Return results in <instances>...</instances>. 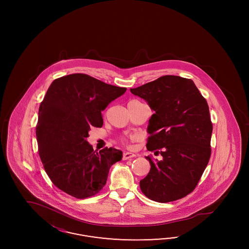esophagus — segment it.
Returning <instances> with one entry per match:
<instances>
[{"label":"esophagus","mask_w":249,"mask_h":249,"mask_svg":"<svg viewBox=\"0 0 249 249\" xmlns=\"http://www.w3.org/2000/svg\"><path fill=\"white\" fill-rule=\"evenodd\" d=\"M135 156L136 155L134 153H131V152H124V153H123V156H122V160H126L133 158V157H135Z\"/></svg>","instance_id":"obj_1"}]
</instances>
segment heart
Masks as SVG:
<instances>
[{"mask_svg": "<svg viewBox=\"0 0 249 249\" xmlns=\"http://www.w3.org/2000/svg\"><path fill=\"white\" fill-rule=\"evenodd\" d=\"M123 142H124V141H123Z\"/></svg>", "mask_w": 249, "mask_h": 249, "instance_id": "b5f03b06", "label": "heart"}]
</instances>
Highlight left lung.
Listing matches in <instances>:
<instances>
[{"instance_id": "obj_1", "label": "left lung", "mask_w": 249, "mask_h": 249, "mask_svg": "<svg viewBox=\"0 0 249 249\" xmlns=\"http://www.w3.org/2000/svg\"><path fill=\"white\" fill-rule=\"evenodd\" d=\"M155 112L149 121L147 150L162 156L151 163L141 190L152 201L169 203L191 194L211 156L209 107L192 79L163 75L130 89Z\"/></svg>"}]
</instances>
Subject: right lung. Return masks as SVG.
Wrapping results in <instances>:
<instances>
[{
    "label": "right lung",
    "instance_id": "right-lung-1",
    "mask_svg": "<svg viewBox=\"0 0 249 249\" xmlns=\"http://www.w3.org/2000/svg\"><path fill=\"white\" fill-rule=\"evenodd\" d=\"M127 90L86 74L54 79L38 112V151L45 173L61 191L77 199L96 196L122 151H94L87 142L92 127L103 125L102 110Z\"/></svg>",
    "mask_w": 249,
    "mask_h": 249
}]
</instances>
